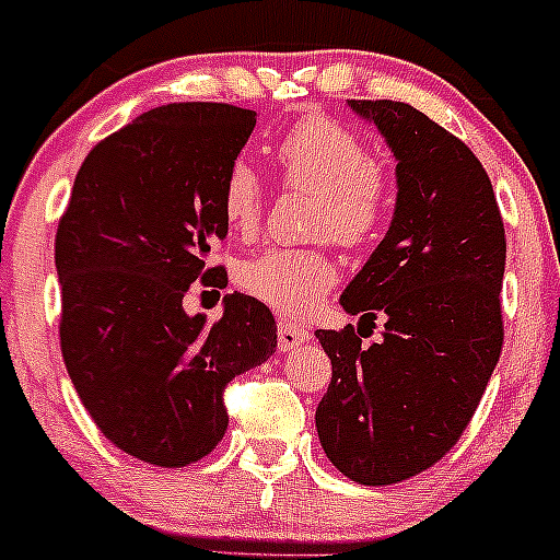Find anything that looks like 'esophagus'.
<instances>
[{
	"mask_svg": "<svg viewBox=\"0 0 560 560\" xmlns=\"http://www.w3.org/2000/svg\"><path fill=\"white\" fill-rule=\"evenodd\" d=\"M310 342V331L304 326H296V323H288V320H280L278 326V348L282 353H291V350H296L299 345Z\"/></svg>",
	"mask_w": 560,
	"mask_h": 560,
	"instance_id": "esophagus-1",
	"label": "esophagus"
}]
</instances>
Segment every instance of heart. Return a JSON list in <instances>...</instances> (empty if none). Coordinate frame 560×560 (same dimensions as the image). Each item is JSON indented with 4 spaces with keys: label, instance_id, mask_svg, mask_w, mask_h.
I'll list each match as a JSON object with an SVG mask.
<instances>
[{
    "label": "heart",
    "instance_id": "b5f03b06",
    "mask_svg": "<svg viewBox=\"0 0 560 560\" xmlns=\"http://www.w3.org/2000/svg\"><path fill=\"white\" fill-rule=\"evenodd\" d=\"M272 155L288 186L304 188L318 199L313 234L355 247L383 226L390 210V180L353 129L326 115H310L280 137ZM221 212L226 226L242 237L261 223L264 188L245 161H234L223 177ZM334 282L337 267L331 256L315 247H272L237 269V285L247 296L291 318L313 313Z\"/></svg>",
    "mask_w": 560,
    "mask_h": 560
}]
</instances>
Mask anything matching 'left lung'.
I'll list each match as a JSON object with an SVG mask.
<instances>
[{
	"mask_svg": "<svg viewBox=\"0 0 560 560\" xmlns=\"http://www.w3.org/2000/svg\"><path fill=\"white\" fill-rule=\"evenodd\" d=\"M396 155V210L339 304L359 328L315 331L331 383L315 409L328 460L361 486H394L464 434L499 361L506 240L477 155L405 102L350 100ZM386 315L369 349L360 328Z\"/></svg>",
	"mask_w": 560,
	"mask_h": 560,
	"instance_id": "1",
	"label": "left lung"
}]
</instances>
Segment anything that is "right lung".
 Listing matches in <instances>:
<instances>
[{
	"instance_id": "1",
	"label": "right lung",
	"mask_w": 560,
	"mask_h": 560,
	"mask_svg": "<svg viewBox=\"0 0 560 560\" xmlns=\"http://www.w3.org/2000/svg\"><path fill=\"white\" fill-rule=\"evenodd\" d=\"M256 113L221 102L155 107L85 155L56 232L61 355L102 434L153 466L194 464L229 425L223 390L278 348L267 304L223 296L188 315L191 282L226 240L221 188Z\"/></svg>"
}]
</instances>
